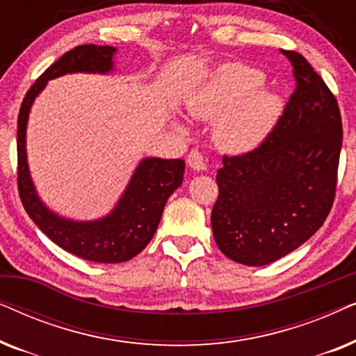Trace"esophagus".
Wrapping results in <instances>:
<instances>
[{"mask_svg":"<svg viewBox=\"0 0 356 356\" xmlns=\"http://www.w3.org/2000/svg\"><path fill=\"white\" fill-rule=\"evenodd\" d=\"M188 165L193 170H196V172H202V170H206V159H204V154L201 150L193 149L191 152L188 154Z\"/></svg>","mask_w":356,"mask_h":356,"instance_id":"esophagus-1","label":"esophagus"}]
</instances>
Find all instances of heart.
<instances>
[{
  "label": "heart",
  "mask_w": 356,
  "mask_h": 356,
  "mask_svg": "<svg viewBox=\"0 0 356 356\" xmlns=\"http://www.w3.org/2000/svg\"><path fill=\"white\" fill-rule=\"evenodd\" d=\"M259 71L240 63L217 70L188 99L194 118L217 121L216 140L227 152H248L264 140L282 115V102L261 89Z\"/></svg>",
  "instance_id": "obj_1"
}]
</instances>
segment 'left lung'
<instances>
[{
    "label": "left lung",
    "mask_w": 356,
    "mask_h": 356,
    "mask_svg": "<svg viewBox=\"0 0 356 356\" xmlns=\"http://www.w3.org/2000/svg\"><path fill=\"white\" fill-rule=\"evenodd\" d=\"M295 90L252 150L223 155L211 223L223 254L245 266L284 257L319 230L335 199L342 116L332 92L298 51Z\"/></svg>",
    "instance_id": "left-lung-1"
}]
</instances>
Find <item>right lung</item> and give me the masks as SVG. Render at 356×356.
Masks as SVG:
<instances>
[{
    "label": "right lung",
    "instance_id": "right-lung-1",
    "mask_svg": "<svg viewBox=\"0 0 356 356\" xmlns=\"http://www.w3.org/2000/svg\"><path fill=\"white\" fill-rule=\"evenodd\" d=\"M113 47L79 45L47 67L24 97L17 116V189L22 206L35 225L63 250L94 262H123L139 254L157 230L165 204L181 186V159H144L136 168L115 211L94 222H72L48 211L38 199L29 175L26 126L32 102L47 81L66 72H108L113 67Z\"/></svg>",
    "mask_w": 356,
    "mask_h": 356
}]
</instances>
